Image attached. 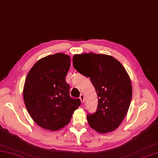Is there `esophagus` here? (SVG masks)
<instances>
[{"instance_id": "1", "label": "esophagus", "mask_w": 158, "mask_h": 158, "mask_svg": "<svg viewBox=\"0 0 158 158\" xmlns=\"http://www.w3.org/2000/svg\"><path fill=\"white\" fill-rule=\"evenodd\" d=\"M79 98H80V100H81V101L82 103H83L85 102V97H84L83 94H81Z\"/></svg>"}]
</instances>
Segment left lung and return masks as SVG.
<instances>
[{"instance_id":"obj_1","label":"left lung","mask_w":158,"mask_h":158,"mask_svg":"<svg viewBox=\"0 0 158 158\" xmlns=\"http://www.w3.org/2000/svg\"><path fill=\"white\" fill-rule=\"evenodd\" d=\"M89 56L88 69L84 71L82 63ZM73 65L90 77L97 94V110L87 115L89 126L100 134L114 131L125 118L132 99V83L127 71L114 57L105 54H76Z\"/></svg>"}]
</instances>
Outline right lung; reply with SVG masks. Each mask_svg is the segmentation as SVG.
Returning <instances> with one entry per match:
<instances>
[{
	"label": "right lung",
	"instance_id": "add662e5",
	"mask_svg": "<svg viewBox=\"0 0 158 158\" xmlns=\"http://www.w3.org/2000/svg\"><path fill=\"white\" fill-rule=\"evenodd\" d=\"M70 65V57L58 53L38 60L26 76L25 106L35 123L46 130L64 128L81 105L80 99L70 97L65 81Z\"/></svg>",
	"mask_w": 158,
	"mask_h": 158
}]
</instances>
